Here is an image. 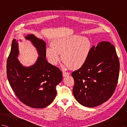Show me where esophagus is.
Wrapping results in <instances>:
<instances>
[{
  "mask_svg": "<svg viewBox=\"0 0 127 127\" xmlns=\"http://www.w3.org/2000/svg\"><path fill=\"white\" fill-rule=\"evenodd\" d=\"M69 74V73H68V72H65V71H63V76H64V77H66V76H68Z\"/></svg>",
  "mask_w": 127,
  "mask_h": 127,
  "instance_id": "esophagus-1",
  "label": "esophagus"
}]
</instances>
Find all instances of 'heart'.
Instances as JSON below:
<instances>
[{
    "label": "heart",
    "mask_w": 127,
    "mask_h": 127,
    "mask_svg": "<svg viewBox=\"0 0 127 127\" xmlns=\"http://www.w3.org/2000/svg\"><path fill=\"white\" fill-rule=\"evenodd\" d=\"M92 43L86 37L71 35L56 38L51 46L46 50L48 60L52 64L56 65L61 58L66 67L78 69L87 62L91 52Z\"/></svg>",
    "instance_id": "1"
}]
</instances>
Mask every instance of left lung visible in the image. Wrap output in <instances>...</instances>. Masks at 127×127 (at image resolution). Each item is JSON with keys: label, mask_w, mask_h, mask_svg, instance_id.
Segmentation results:
<instances>
[{"label": "left lung", "mask_w": 127, "mask_h": 127, "mask_svg": "<svg viewBox=\"0 0 127 127\" xmlns=\"http://www.w3.org/2000/svg\"><path fill=\"white\" fill-rule=\"evenodd\" d=\"M119 68L116 49L111 43L103 41L93 46L87 62L72 73L75 99L89 108L108 100L116 88Z\"/></svg>", "instance_id": "1"}]
</instances>
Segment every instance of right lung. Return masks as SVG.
Segmentation results:
<instances>
[{"label":"right lung","mask_w":127,"mask_h":127,"mask_svg":"<svg viewBox=\"0 0 127 127\" xmlns=\"http://www.w3.org/2000/svg\"><path fill=\"white\" fill-rule=\"evenodd\" d=\"M25 38L36 48L39 56L34 64L24 66L17 59L18 41L13 39L7 61V79L16 95L23 103L34 108H45L56 97V87L62 81V73L48 63L46 43L43 40L32 34Z\"/></svg>","instance_id":"add662e5"}]
</instances>
